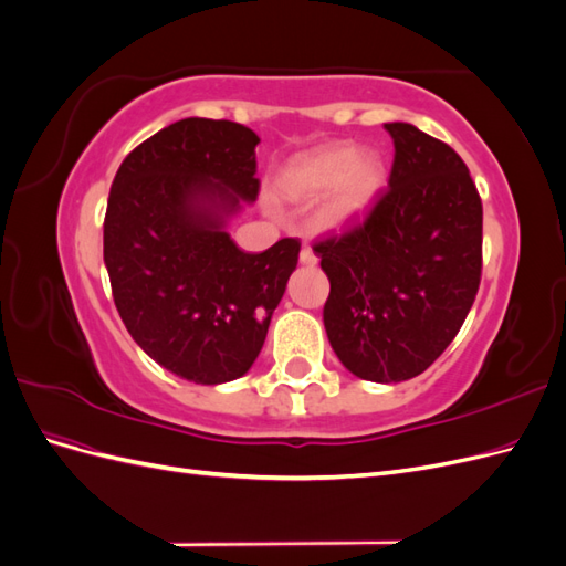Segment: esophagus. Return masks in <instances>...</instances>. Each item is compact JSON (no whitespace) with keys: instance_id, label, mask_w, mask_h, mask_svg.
I'll list each match as a JSON object with an SVG mask.
<instances>
[{"instance_id":"esophagus-1","label":"esophagus","mask_w":566,"mask_h":566,"mask_svg":"<svg viewBox=\"0 0 566 566\" xmlns=\"http://www.w3.org/2000/svg\"><path fill=\"white\" fill-rule=\"evenodd\" d=\"M300 262H302L304 266H314V264L318 262V256H316V252H314L310 245H304L302 252H300Z\"/></svg>"}]
</instances>
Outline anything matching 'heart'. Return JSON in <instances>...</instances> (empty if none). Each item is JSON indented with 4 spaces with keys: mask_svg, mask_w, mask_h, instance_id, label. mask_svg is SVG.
Segmentation results:
<instances>
[{
    "mask_svg": "<svg viewBox=\"0 0 566 566\" xmlns=\"http://www.w3.org/2000/svg\"><path fill=\"white\" fill-rule=\"evenodd\" d=\"M385 181V165L373 150L337 142L293 158L279 177L290 200L312 202L325 196L318 219L323 227H342L364 214Z\"/></svg>",
    "mask_w": 566,
    "mask_h": 566,
    "instance_id": "heart-1",
    "label": "heart"
}]
</instances>
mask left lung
Wrapping results in <instances>:
<instances>
[{
    "instance_id": "1",
    "label": "left lung",
    "mask_w": 566,
    "mask_h": 566,
    "mask_svg": "<svg viewBox=\"0 0 566 566\" xmlns=\"http://www.w3.org/2000/svg\"><path fill=\"white\" fill-rule=\"evenodd\" d=\"M387 191L361 224L314 245L331 281L323 325L349 373L403 382L458 335L482 279V200L458 153L387 123Z\"/></svg>"
}]
</instances>
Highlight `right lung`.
Masks as SVG:
<instances>
[{"label":"right lung","mask_w":566,"mask_h":566,"mask_svg":"<svg viewBox=\"0 0 566 566\" xmlns=\"http://www.w3.org/2000/svg\"><path fill=\"white\" fill-rule=\"evenodd\" d=\"M260 136L231 119L186 117L119 165L104 262L125 328L153 361L196 385L245 375L260 356L300 241L245 252L229 219L256 200Z\"/></svg>","instance_id":"obj_1"}]
</instances>
